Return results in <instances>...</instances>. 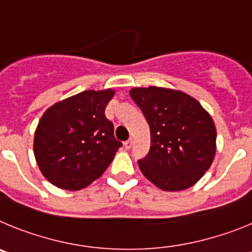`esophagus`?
I'll return each mask as SVG.
<instances>
[{
	"label": "esophagus",
	"instance_id": "34e87169",
	"mask_svg": "<svg viewBox=\"0 0 252 252\" xmlns=\"http://www.w3.org/2000/svg\"><path fill=\"white\" fill-rule=\"evenodd\" d=\"M130 147H131V140H126V142H124V148L130 149Z\"/></svg>",
	"mask_w": 252,
	"mask_h": 252
}]
</instances>
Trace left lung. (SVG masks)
<instances>
[{
    "instance_id": "left-lung-1",
    "label": "left lung",
    "mask_w": 252,
    "mask_h": 252,
    "mask_svg": "<svg viewBox=\"0 0 252 252\" xmlns=\"http://www.w3.org/2000/svg\"><path fill=\"white\" fill-rule=\"evenodd\" d=\"M130 98L151 130L148 154L138 160L142 173L163 191L193 186L216 153V128L194 98L177 90L134 88Z\"/></svg>"
}]
</instances>
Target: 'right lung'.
Segmentation results:
<instances>
[{
  "mask_svg": "<svg viewBox=\"0 0 252 252\" xmlns=\"http://www.w3.org/2000/svg\"><path fill=\"white\" fill-rule=\"evenodd\" d=\"M114 92L85 90L46 110L33 139L36 162L49 182L67 191L104 173L122 143L104 114Z\"/></svg>",
  "mask_w": 252,
  "mask_h": 252,
  "instance_id": "add662e5",
  "label": "right lung"
}]
</instances>
